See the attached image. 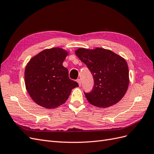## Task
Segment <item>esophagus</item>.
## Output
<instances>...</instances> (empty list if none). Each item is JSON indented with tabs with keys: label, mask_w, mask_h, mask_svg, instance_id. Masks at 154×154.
<instances>
[{
	"label": "esophagus",
	"mask_w": 154,
	"mask_h": 154,
	"mask_svg": "<svg viewBox=\"0 0 154 154\" xmlns=\"http://www.w3.org/2000/svg\"><path fill=\"white\" fill-rule=\"evenodd\" d=\"M77 82H78V85H79V86H80L81 85V84H82V83H81V80H80V79H78L77 80V81H76Z\"/></svg>",
	"instance_id": "34e87169"
}]
</instances>
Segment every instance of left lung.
Listing matches in <instances>:
<instances>
[{"mask_svg": "<svg viewBox=\"0 0 154 154\" xmlns=\"http://www.w3.org/2000/svg\"><path fill=\"white\" fill-rule=\"evenodd\" d=\"M75 54L86 65L94 78L92 91L84 92L91 105L106 108L123 98L129 84L128 67L123 58L100 48H79Z\"/></svg>", "mask_w": 154, "mask_h": 154, "instance_id": "left-lung-1", "label": "left lung"}]
</instances>
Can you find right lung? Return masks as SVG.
I'll return each instance as SVG.
<instances>
[{"instance_id":"1","label":"right lung","mask_w":154,"mask_h":154,"mask_svg":"<svg viewBox=\"0 0 154 154\" xmlns=\"http://www.w3.org/2000/svg\"><path fill=\"white\" fill-rule=\"evenodd\" d=\"M67 51L54 48L45 49L32 57L26 66L24 78L27 92L36 104L54 109L67 101L78 83L69 77L63 62Z\"/></svg>"}]
</instances>
